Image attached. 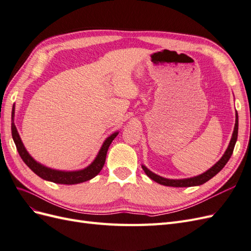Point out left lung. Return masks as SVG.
<instances>
[{
	"label": "left lung",
	"instance_id": "left-lung-1",
	"mask_svg": "<svg viewBox=\"0 0 251 251\" xmlns=\"http://www.w3.org/2000/svg\"><path fill=\"white\" fill-rule=\"evenodd\" d=\"M239 118H238V113L235 114V125H234V130L232 133V137L231 140L229 142V146L227 148L225 154L223 155V157L220 159V160L210 168L208 171H206L205 173L199 175V176L197 177H193V178H188V179H180V180H173V179H166L163 177L158 176V175L151 173V171H149L146 166L142 165V169L146 173L148 176L151 179L154 180L155 182L159 184H162L165 186H174V187H189V186H196V185H201L205 182H207L209 179H211L212 177H215L216 175L221 171L225 164L228 162L229 158L232 155V151L234 149V144L237 142L238 139V128H239Z\"/></svg>",
	"mask_w": 251,
	"mask_h": 251
}]
</instances>
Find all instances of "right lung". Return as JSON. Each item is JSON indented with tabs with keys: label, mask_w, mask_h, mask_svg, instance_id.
<instances>
[{
	"label": "right lung",
	"mask_w": 251,
	"mask_h": 251,
	"mask_svg": "<svg viewBox=\"0 0 251 251\" xmlns=\"http://www.w3.org/2000/svg\"><path fill=\"white\" fill-rule=\"evenodd\" d=\"M13 114H14V112H12V124H11L12 138L14 140V143H16L17 150L19 151L21 158L23 159V161H24L27 164L28 168L32 172H34L37 176L41 177L42 179L54 182V183L77 184V183H81V182H85V181H88L90 179L94 178L96 175L100 174V172L103 168L104 162H105V157H107V151H108L110 144L112 143L114 138H115L118 135V133H114L110 136V137L107 138V140L103 142L102 147L100 151V153H98L96 159L88 166L87 169L77 171V172L55 171V170L48 169V168H46V166L37 163L34 159L28 154V151H26L24 146H23V142L20 138V135L17 131V127L13 124Z\"/></svg>",
	"instance_id": "1"
}]
</instances>
